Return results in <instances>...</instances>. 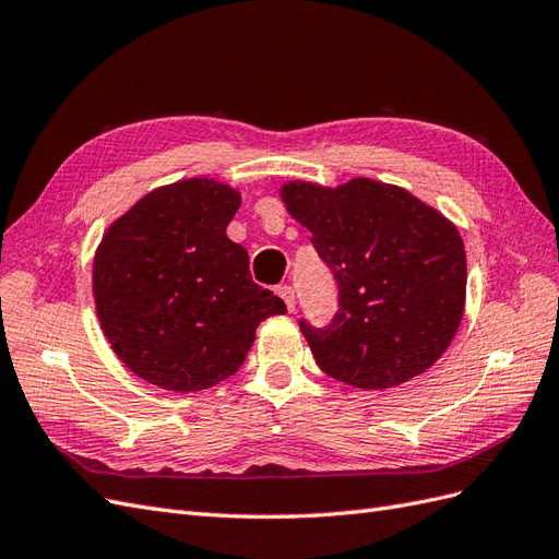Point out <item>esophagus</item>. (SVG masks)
<instances>
[{
    "instance_id": "1",
    "label": "esophagus",
    "mask_w": 559,
    "mask_h": 559,
    "mask_svg": "<svg viewBox=\"0 0 559 559\" xmlns=\"http://www.w3.org/2000/svg\"><path fill=\"white\" fill-rule=\"evenodd\" d=\"M277 296L286 302V310H289V312H294V308H296V294H294V289H292V286H280V289H277Z\"/></svg>"
}]
</instances>
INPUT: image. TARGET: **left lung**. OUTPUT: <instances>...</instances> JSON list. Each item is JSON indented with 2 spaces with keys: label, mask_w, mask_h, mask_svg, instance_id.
I'll return each mask as SVG.
<instances>
[{
  "label": "left lung",
  "mask_w": 559,
  "mask_h": 559,
  "mask_svg": "<svg viewBox=\"0 0 559 559\" xmlns=\"http://www.w3.org/2000/svg\"><path fill=\"white\" fill-rule=\"evenodd\" d=\"M280 198L337 282L326 329L300 331L326 376L389 389L431 368L466 306V251L456 226L411 191L354 177L341 186L286 181Z\"/></svg>",
  "instance_id": "8db88e82"
}]
</instances>
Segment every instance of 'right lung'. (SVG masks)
Wrapping results in <instances>:
<instances>
[{"label":"right lung","instance_id":"right-lung-1","mask_svg":"<svg viewBox=\"0 0 559 559\" xmlns=\"http://www.w3.org/2000/svg\"><path fill=\"white\" fill-rule=\"evenodd\" d=\"M240 191L212 177L148 191L111 222L93 257L99 326L134 376L167 392H200L247 359L257 326L284 300L249 275L228 240Z\"/></svg>","mask_w":559,"mask_h":559}]
</instances>
